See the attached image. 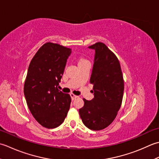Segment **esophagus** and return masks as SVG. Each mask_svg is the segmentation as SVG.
<instances>
[{
	"label": "esophagus",
	"instance_id": "esophagus-1",
	"mask_svg": "<svg viewBox=\"0 0 159 159\" xmlns=\"http://www.w3.org/2000/svg\"><path fill=\"white\" fill-rule=\"evenodd\" d=\"M70 95V98H71V99H72V100H74L75 99H76L77 98H78V97H77V95H74V94H73V93H71Z\"/></svg>",
	"mask_w": 159,
	"mask_h": 159
}]
</instances>
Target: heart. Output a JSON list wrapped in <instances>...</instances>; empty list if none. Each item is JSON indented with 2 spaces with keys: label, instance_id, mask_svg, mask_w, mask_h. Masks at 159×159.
<instances>
[{
  "label": "heart",
  "instance_id": "heart-1",
  "mask_svg": "<svg viewBox=\"0 0 159 159\" xmlns=\"http://www.w3.org/2000/svg\"><path fill=\"white\" fill-rule=\"evenodd\" d=\"M75 60L77 61V64H78V66H81V65H83V64H84L89 63V61L87 60L85 57L83 56H76Z\"/></svg>",
  "mask_w": 159,
  "mask_h": 159
}]
</instances>
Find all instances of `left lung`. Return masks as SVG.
Here are the masks:
<instances>
[{
  "mask_svg": "<svg viewBox=\"0 0 159 159\" xmlns=\"http://www.w3.org/2000/svg\"><path fill=\"white\" fill-rule=\"evenodd\" d=\"M89 48L95 50L90 80L93 85L94 98L91 101L84 98V105L79 113L87 128L101 130L114 121L120 109L124 81L117 57L104 43H96Z\"/></svg>",
  "mask_w": 159,
  "mask_h": 159,
  "instance_id": "left-lung-1",
  "label": "left lung"
}]
</instances>
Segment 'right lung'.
Masks as SVG:
<instances>
[{"label": "right lung", "instance_id": "add662e5", "mask_svg": "<svg viewBox=\"0 0 159 159\" xmlns=\"http://www.w3.org/2000/svg\"><path fill=\"white\" fill-rule=\"evenodd\" d=\"M71 48L53 43L44 44L32 58L25 81L24 94L31 113L46 128L62 124L71 98L57 89Z\"/></svg>", "mask_w": 159, "mask_h": 159}]
</instances>
